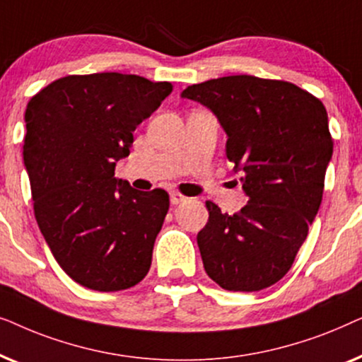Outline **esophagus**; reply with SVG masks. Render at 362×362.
I'll return each mask as SVG.
<instances>
[{
    "instance_id": "esophagus-1",
    "label": "esophagus",
    "mask_w": 362,
    "mask_h": 362,
    "mask_svg": "<svg viewBox=\"0 0 362 362\" xmlns=\"http://www.w3.org/2000/svg\"><path fill=\"white\" fill-rule=\"evenodd\" d=\"M170 199H171V204H181V202L187 201V197L185 194H181V192L173 191L170 194Z\"/></svg>"
}]
</instances>
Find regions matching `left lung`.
<instances>
[{
	"label": "left lung",
	"instance_id": "obj_1",
	"mask_svg": "<svg viewBox=\"0 0 362 362\" xmlns=\"http://www.w3.org/2000/svg\"><path fill=\"white\" fill-rule=\"evenodd\" d=\"M181 97L217 117L247 194L232 216L206 201L197 234L206 274L229 291L264 290L286 275L318 214L333 155L328 113L295 83L254 76L211 78Z\"/></svg>",
	"mask_w": 362,
	"mask_h": 362
}]
</instances>
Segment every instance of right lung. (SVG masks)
<instances>
[{
  "mask_svg": "<svg viewBox=\"0 0 362 362\" xmlns=\"http://www.w3.org/2000/svg\"><path fill=\"white\" fill-rule=\"evenodd\" d=\"M171 90L170 82L102 72L57 78L28 103L23 158L34 216L54 259L82 286L127 290L150 270L170 196L133 189L115 165Z\"/></svg>",
  "mask_w": 362,
  "mask_h": 362,
  "instance_id": "add662e5",
  "label": "right lung"
}]
</instances>
